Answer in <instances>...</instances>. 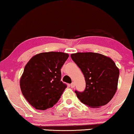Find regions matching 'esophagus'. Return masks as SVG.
<instances>
[{"mask_svg":"<svg viewBox=\"0 0 134 134\" xmlns=\"http://www.w3.org/2000/svg\"><path fill=\"white\" fill-rule=\"evenodd\" d=\"M75 86V84L74 82H72V83L70 84V87L71 88H74Z\"/></svg>","mask_w":134,"mask_h":134,"instance_id":"1","label":"esophagus"}]
</instances>
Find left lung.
Wrapping results in <instances>:
<instances>
[{"label": "left lung", "instance_id": "obj_1", "mask_svg": "<svg viewBox=\"0 0 134 134\" xmlns=\"http://www.w3.org/2000/svg\"><path fill=\"white\" fill-rule=\"evenodd\" d=\"M71 58L83 73L86 88L75 90L81 102L90 107L107 104L117 90L119 69L110 58L97 53H76Z\"/></svg>", "mask_w": 134, "mask_h": 134}]
</instances>
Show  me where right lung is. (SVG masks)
Masks as SVG:
<instances>
[{
	"label": "right lung",
	"instance_id": "obj_1",
	"mask_svg": "<svg viewBox=\"0 0 134 134\" xmlns=\"http://www.w3.org/2000/svg\"><path fill=\"white\" fill-rule=\"evenodd\" d=\"M68 58L69 54L63 52L41 53L26 64L20 89L34 108L44 110L57 103L67 87L61 81V69Z\"/></svg>",
	"mask_w": 134,
	"mask_h": 134
}]
</instances>
